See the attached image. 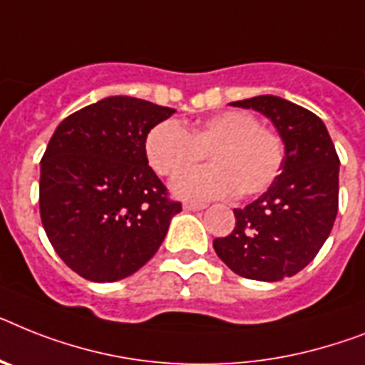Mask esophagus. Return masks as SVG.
<instances>
[{"mask_svg": "<svg viewBox=\"0 0 365 365\" xmlns=\"http://www.w3.org/2000/svg\"><path fill=\"white\" fill-rule=\"evenodd\" d=\"M205 207H207V205H203V203H188V201H186V203H182V209L185 210H203Z\"/></svg>", "mask_w": 365, "mask_h": 365, "instance_id": "esophagus-1", "label": "esophagus"}]
</instances>
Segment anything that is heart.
<instances>
[{
  "mask_svg": "<svg viewBox=\"0 0 365 365\" xmlns=\"http://www.w3.org/2000/svg\"><path fill=\"white\" fill-rule=\"evenodd\" d=\"M207 152L212 166L185 170L202 160ZM149 165L162 177H177L171 192L188 201H207L240 195H257L278 177L284 162V143L278 134L259 126L244 111H222L180 128L164 121L145 138Z\"/></svg>",
  "mask_w": 365,
  "mask_h": 365,
  "instance_id": "heart-1",
  "label": "heart"
}]
</instances>
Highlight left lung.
Listing matches in <instances>:
<instances>
[{
  "label": "left lung",
  "instance_id": "8db88e82",
  "mask_svg": "<svg viewBox=\"0 0 365 365\" xmlns=\"http://www.w3.org/2000/svg\"><path fill=\"white\" fill-rule=\"evenodd\" d=\"M276 126L285 155L263 195L235 209L233 233L215 239L218 257L235 274L259 282L294 276L317 255L338 215L339 158L315 113L274 95L231 102Z\"/></svg>",
  "mask_w": 365,
  "mask_h": 365
}]
</instances>
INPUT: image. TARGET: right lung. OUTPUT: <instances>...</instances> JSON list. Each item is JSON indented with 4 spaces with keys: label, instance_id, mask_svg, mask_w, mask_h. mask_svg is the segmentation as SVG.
<instances>
[{
    "label": "right lung",
    "instance_id": "1",
    "mask_svg": "<svg viewBox=\"0 0 365 365\" xmlns=\"http://www.w3.org/2000/svg\"><path fill=\"white\" fill-rule=\"evenodd\" d=\"M175 110L108 96L68 115L41 160V220L57 255L81 278L117 282L164 242L180 203L149 168L145 138Z\"/></svg>",
    "mask_w": 365,
    "mask_h": 365
}]
</instances>
